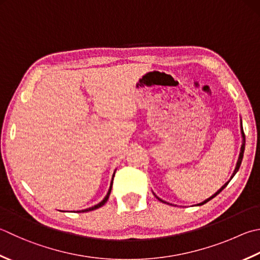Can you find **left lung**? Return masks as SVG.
I'll use <instances>...</instances> for the list:
<instances>
[{
  "label": "left lung",
  "instance_id": "obj_1",
  "mask_svg": "<svg viewBox=\"0 0 260 260\" xmlns=\"http://www.w3.org/2000/svg\"><path fill=\"white\" fill-rule=\"evenodd\" d=\"M241 134H242V146H241V151H240V156H239V159H238V163H237V166H236V170H234V172H233V175L232 176H234V175H236V173L238 172V171H239V169H240V165H241V161H242V158H243V153H244V146H246V136H244V132H243V129H242V123H241ZM229 182H230V181H229ZM229 182H226V183H225L224 185H223V187L221 188V189H219L218 191H217V192L216 193H214L213 196H212V197H210V198H208V199H206V200H205V202H203V203H200V204H198L199 205V206H200V205H204V204H206L207 202H209V200L210 199H213L214 197H216V196L219 193V192H221V191L225 188V187H226V185L229 184ZM155 197L156 198H157L158 200H160V202L161 203H165V202H163V200H161V199H159L158 197H157V196H155Z\"/></svg>",
  "mask_w": 260,
  "mask_h": 260
}]
</instances>
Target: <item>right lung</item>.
<instances>
[{
    "label": "right lung",
    "instance_id": "right-lung-1",
    "mask_svg": "<svg viewBox=\"0 0 260 260\" xmlns=\"http://www.w3.org/2000/svg\"><path fill=\"white\" fill-rule=\"evenodd\" d=\"M113 178H114V175H113ZM112 184H113V180H112V182H111V187H110V190H109V192H107V194H106V197L102 200V202L100 203V204H97V205H95L94 207H90V208H87V209H84V210H80V212H90V210H94V209H97V208H100V207H102L103 205H104L107 200H109V197H110V193H111V190H112Z\"/></svg>",
    "mask_w": 260,
    "mask_h": 260
}]
</instances>
